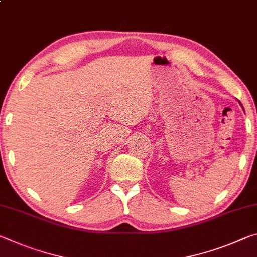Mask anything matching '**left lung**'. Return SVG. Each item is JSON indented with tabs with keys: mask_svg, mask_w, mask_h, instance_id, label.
I'll return each mask as SVG.
<instances>
[{
	"mask_svg": "<svg viewBox=\"0 0 257 257\" xmlns=\"http://www.w3.org/2000/svg\"><path fill=\"white\" fill-rule=\"evenodd\" d=\"M239 104H240V101H239ZM240 105H241V104H240ZM241 107H242V105H241Z\"/></svg>",
	"mask_w": 257,
	"mask_h": 257,
	"instance_id": "left-lung-1",
	"label": "left lung"
}]
</instances>
